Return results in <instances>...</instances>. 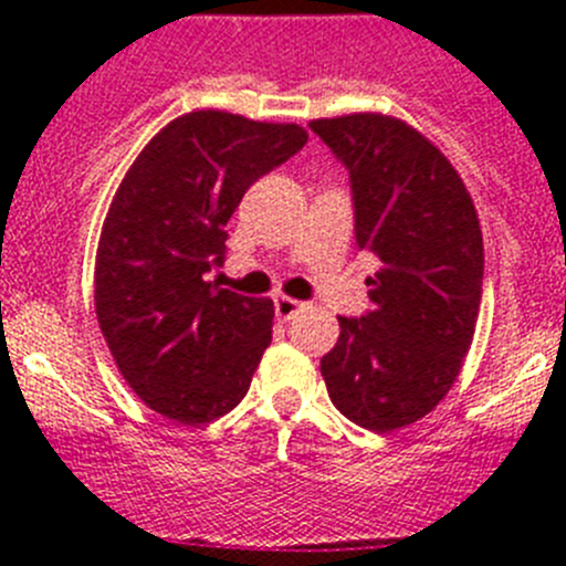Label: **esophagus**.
Here are the masks:
<instances>
[{"mask_svg": "<svg viewBox=\"0 0 566 566\" xmlns=\"http://www.w3.org/2000/svg\"><path fill=\"white\" fill-rule=\"evenodd\" d=\"M300 308H303V303H300V300L283 297V294H280V297H274V314H277V319H292Z\"/></svg>", "mask_w": 566, "mask_h": 566, "instance_id": "obj_1", "label": "esophagus"}]
</instances>
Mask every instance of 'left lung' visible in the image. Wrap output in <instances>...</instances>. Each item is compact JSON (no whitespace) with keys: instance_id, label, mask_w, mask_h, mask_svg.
<instances>
[{"instance_id":"8db88e82","label":"left lung","mask_w":566,"mask_h":566,"mask_svg":"<svg viewBox=\"0 0 566 566\" xmlns=\"http://www.w3.org/2000/svg\"><path fill=\"white\" fill-rule=\"evenodd\" d=\"M352 178L354 238L379 260L365 317H337L319 359L337 411L388 433L451 391L476 332L484 249L451 161L399 118L354 113L308 124Z\"/></svg>"}]
</instances>
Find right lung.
Segmentation results:
<instances>
[{
	"mask_svg": "<svg viewBox=\"0 0 566 566\" xmlns=\"http://www.w3.org/2000/svg\"><path fill=\"white\" fill-rule=\"evenodd\" d=\"M306 142L297 124L198 109L124 175L98 240L96 317L122 377L161 417L203 424L247 397L274 306L207 274L223 266L240 198Z\"/></svg>",
	"mask_w": 566,
	"mask_h": 566,
	"instance_id": "right-lung-1",
	"label": "right lung"
}]
</instances>
